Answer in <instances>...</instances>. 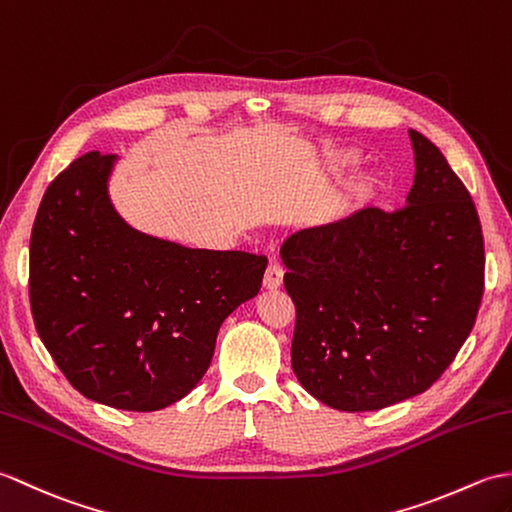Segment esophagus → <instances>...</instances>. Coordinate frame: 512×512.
Returning a JSON list of instances; mask_svg holds the SVG:
<instances>
[{
    "mask_svg": "<svg viewBox=\"0 0 512 512\" xmlns=\"http://www.w3.org/2000/svg\"><path fill=\"white\" fill-rule=\"evenodd\" d=\"M282 285V267L271 263L267 269H265V278H263V287L267 291H276L280 289Z\"/></svg>",
    "mask_w": 512,
    "mask_h": 512,
    "instance_id": "1",
    "label": "esophagus"
}]
</instances>
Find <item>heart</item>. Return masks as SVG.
Wrapping results in <instances>:
<instances>
[{
	"mask_svg": "<svg viewBox=\"0 0 512 512\" xmlns=\"http://www.w3.org/2000/svg\"><path fill=\"white\" fill-rule=\"evenodd\" d=\"M348 162H350V160H348L346 155H342V153H333V155L326 160V164L333 166V168H335V166H346ZM366 201H368V188H366V186H357L355 190H350L346 197L335 201V206L331 208V217H333V219H344V217H348L350 212H355L357 208H361Z\"/></svg>",
	"mask_w": 512,
	"mask_h": 512,
	"instance_id": "obj_1",
	"label": "heart"
}]
</instances>
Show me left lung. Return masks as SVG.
Here are the masks:
<instances>
[{
	"label": "left lung",
	"instance_id": "8db88e82",
	"mask_svg": "<svg viewBox=\"0 0 512 512\" xmlns=\"http://www.w3.org/2000/svg\"><path fill=\"white\" fill-rule=\"evenodd\" d=\"M410 140L407 206L300 230L280 252L295 304L293 372L333 410H383L425 392L478 317V210L438 146L418 131Z\"/></svg>",
	"mask_w": 512,
	"mask_h": 512
}]
</instances>
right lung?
Here are the masks:
<instances>
[{
  "label": "right lung",
  "instance_id": "obj_1",
  "mask_svg": "<svg viewBox=\"0 0 512 512\" xmlns=\"http://www.w3.org/2000/svg\"><path fill=\"white\" fill-rule=\"evenodd\" d=\"M113 162L87 153L45 190L30 236V309L78 392L155 412L201 381L223 320L258 293L267 258L133 230L109 201Z\"/></svg>",
  "mask_w": 512,
  "mask_h": 512
}]
</instances>
